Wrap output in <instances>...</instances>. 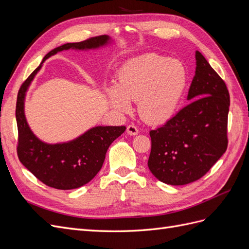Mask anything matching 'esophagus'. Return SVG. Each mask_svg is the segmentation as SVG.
<instances>
[{
  "mask_svg": "<svg viewBox=\"0 0 249 249\" xmlns=\"http://www.w3.org/2000/svg\"><path fill=\"white\" fill-rule=\"evenodd\" d=\"M126 133L131 135V136H136V135H138V133H139V130L137 129L136 125L130 124V125H127V127H126Z\"/></svg>",
  "mask_w": 249,
  "mask_h": 249,
  "instance_id": "34e87169",
  "label": "esophagus"
}]
</instances>
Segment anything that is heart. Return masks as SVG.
<instances>
[{
	"mask_svg": "<svg viewBox=\"0 0 249 249\" xmlns=\"http://www.w3.org/2000/svg\"><path fill=\"white\" fill-rule=\"evenodd\" d=\"M187 87V71L178 60L147 54L126 62L118 72V85L107 87L110 106L119 113L138 102L140 116L149 124L167 123L177 113Z\"/></svg>",
	"mask_w": 249,
	"mask_h": 249,
	"instance_id": "heart-1",
	"label": "heart"
}]
</instances>
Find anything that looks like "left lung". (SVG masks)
<instances>
[{"instance_id":"8db88e82","label":"left lung","mask_w":249,"mask_h":249,"mask_svg":"<svg viewBox=\"0 0 249 249\" xmlns=\"http://www.w3.org/2000/svg\"><path fill=\"white\" fill-rule=\"evenodd\" d=\"M195 59V76L187 96L192 103L149 132L148 168L161 182L173 186L205 176L228 148L229 90L198 51Z\"/></svg>"}]
</instances>
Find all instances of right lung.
<instances>
[{
    "label": "right lung",
    "instance_id": "obj_1",
    "mask_svg": "<svg viewBox=\"0 0 249 249\" xmlns=\"http://www.w3.org/2000/svg\"><path fill=\"white\" fill-rule=\"evenodd\" d=\"M111 41V37L102 35L55 48L44 56L39 66L22 83L18 90L16 109L18 159L29 171L49 187L71 190L89 183L101 170L110 144L125 131V126L97 125L73 140L50 144L37 138L27 123L25 115L26 92L43 62L51 56L71 49L95 50L107 46Z\"/></svg>",
    "mask_w": 249,
    "mask_h": 249
}]
</instances>
